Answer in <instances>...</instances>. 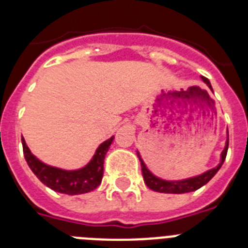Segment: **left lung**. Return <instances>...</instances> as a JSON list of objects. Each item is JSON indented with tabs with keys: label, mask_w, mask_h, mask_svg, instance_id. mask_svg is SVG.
I'll use <instances>...</instances> for the list:
<instances>
[{
	"label": "left lung",
	"mask_w": 248,
	"mask_h": 248,
	"mask_svg": "<svg viewBox=\"0 0 248 248\" xmlns=\"http://www.w3.org/2000/svg\"><path fill=\"white\" fill-rule=\"evenodd\" d=\"M201 79H202L203 83H206L207 87L212 91L210 80L207 79V78H205V77H201ZM227 149H229V138H227L226 140L225 149H223L222 153H221L220 164H218L216 168L210 169V170L202 172L201 175H198V176L184 179V180H164V179H160V177L155 176V175L153 174L148 168H146L145 163H144L141 156H140V154L138 153L140 164H141V172H143L144 183H145L146 186H148L149 189L153 190V191L164 192V194H185V192L195 191V190L200 189V187H202L203 185H206V184L209 183L212 177L215 176V174L220 170L223 161H225V159H226Z\"/></svg>",
	"instance_id": "obj_1"
}]
</instances>
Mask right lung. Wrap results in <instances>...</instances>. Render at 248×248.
I'll return each instance as SVG.
<instances>
[{
	"mask_svg": "<svg viewBox=\"0 0 248 248\" xmlns=\"http://www.w3.org/2000/svg\"><path fill=\"white\" fill-rule=\"evenodd\" d=\"M114 137L105 140L104 143L98 146L95 154L84 168L78 170H63L47 165L37 159L22 137L23 155L30 169L33 174L49 189L65 195H79L93 191L102 183L103 170H104V157L108 153L109 146L113 143Z\"/></svg>",
	"mask_w": 248,
	"mask_h": 248,
	"instance_id": "right-lung-1",
	"label": "right lung"
}]
</instances>
